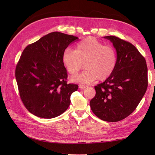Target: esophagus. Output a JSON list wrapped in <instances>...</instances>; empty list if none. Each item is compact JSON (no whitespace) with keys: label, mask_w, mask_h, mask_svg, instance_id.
<instances>
[{"label":"esophagus","mask_w":155,"mask_h":155,"mask_svg":"<svg viewBox=\"0 0 155 155\" xmlns=\"http://www.w3.org/2000/svg\"><path fill=\"white\" fill-rule=\"evenodd\" d=\"M79 88H80V89H81V90H84V89H85L87 88V87L84 86V85H79Z\"/></svg>","instance_id":"34e87169"}]
</instances>
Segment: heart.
Listing matches in <instances>:
<instances>
[{
  "label": "heart",
  "mask_w": 155,
  "mask_h": 155,
  "mask_svg": "<svg viewBox=\"0 0 155 155\" xmlns=\"http://www.w3.org/2000/svg\"><path fill=\"white\" fill-rule=\"evenodd\" d=\"M62 62L72 76H76L85 63L87 70L71 81L88 85L97 79L104 81L109 78L116 69L118 56L113 46L105 45L94 37H89L79 42L75 50H65L62 55Z\"/></svg>",
  "instance_id": "obj_1"
}]
</instances>
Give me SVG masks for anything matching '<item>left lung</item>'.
Wrapping results in <instances>:
<instances>
[{
  "label": "left lung",
  "instance_id": "obj_1",
  "mask_svg": "<svg viewBox=\"0 0 155 155\" xmlns=\"http://www.w3.org/2000/svg\"><path fill=\"white\" fill-rule=\"evenodd\" d=\"M118 56L114 72L95 87L96 96L90 101L92 111L100 119L116 122L136 109L146 92L147 67L135 46L115 36H105Z\"/></svg>",
  "mask_w": 155,
  "mask_h": 155
}]
</instances>
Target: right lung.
<instances>
[{"label": "right lung", "mask_w": 155, "mask_h": 155, "mask_svg": "<svg viewBox=\"0 0 155 155\" xmlns=\"http://www.w3.org/2000/svg\"><path fill=\"white\" fill-rule=\"evenodd\" d=\"M78 37L54 31L27 46L15 69L21 99L34 115L50 119L66 110L78 85L67 84L62 55Z\"/></svg>", "instance_id": "right-lung-1"}]
</instances>
